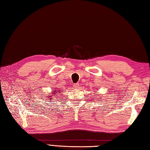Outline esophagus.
Segmentation results:
<instances>
[{
	"mask_svg": "<svg viewBox=\"0 0 150 150\" xmlns=\"http://www.w3.org/2000/svg\"><path fill=\"white\" fill-rule=\"evenodd\" d=\"M73 87H74V88H79V87H80V86H79V84L78 83H76V84H73Z\"/></svg>",
	"mask_w": 150,
	"mask_h": 150,
	"instance_id": "esophagus-1",
	"label": "esophagus"
}]
</instances>
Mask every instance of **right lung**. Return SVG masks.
Returning <instances> with one entry per match:
<instances>
[{"mask_svg": "<svg viewBox=\"0 0 150 150\" xmlns=\"http://www.w3.org/2000/svg\"><path fill=\"white\" fill-rule=\"evenodd\" d=\"M58 91V90H55V91L52 92V93H53V94H55V93H57V91ZM59 93H60V92H59ZM46 97H47V98H48V99H50V100H52V97L50 96V97H49V95H47ZM51 101H52V100H51Z\"/></svg>", "mask_w": 150, "mask_h": 150, "instance_id": "right-lung-1", "label": "right lung"}]
</instances>
